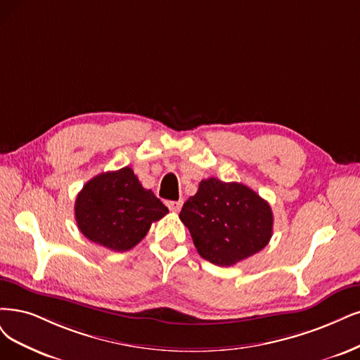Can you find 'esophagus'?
I'll return each mask as SVG.
<instances>
[{"label": "esophagus", "mask_w": 360, "mask_h": 360, "mask_svg": "<svg viewBox=\"0 0 360 360\" xmlns=\"http://www.w3.org/2000/svg\"><path fill=\"white\" fill-rule=\"evenodd\" d=\"M167 207L172 210V212H179V209L182 207V202H167Z\"/></svg>", "instance_id": "1"}]
</instances>
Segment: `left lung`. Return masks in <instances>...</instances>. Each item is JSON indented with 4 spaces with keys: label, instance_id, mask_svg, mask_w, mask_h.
Segmentation results:
<instances>
[{
    "label": "left lung",
    "instance_id": "1",
    "mask_svg": "<svg viewBox=\"0 0 360 360\" xmlns=\"http://www.w3.org/2000/svg\"><path fill=\"white\" fill-rule=\"evenodd\" d=\"M179 218L200 257L219 267L255 255L273 236L270 205L246 185L217 178L200 182Z\"/></svg>",
    "mask_w": 360,
    "mask_h": 360
}]
</instances>
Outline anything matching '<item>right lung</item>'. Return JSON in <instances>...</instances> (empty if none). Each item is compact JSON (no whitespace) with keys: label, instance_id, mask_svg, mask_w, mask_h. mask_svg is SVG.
Segmentation results:
<instances>
[{"label":"right lung","instance_id":"right-lung-1","mask_svg":"<svg viewBox=\"0 0 360 360\" xmlns=\"http://www.w3.org/2000/svg\"><path fill=\"white\" fill-rule=\"evenodd\" d=\"M169 209L151 190H145L130 167L91 178L78 193L75 221L89 240L110 250L135 248L151 224Z\"/></svg>","mask_w":360,"mask_h":360}]
</instances>
